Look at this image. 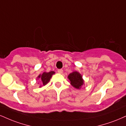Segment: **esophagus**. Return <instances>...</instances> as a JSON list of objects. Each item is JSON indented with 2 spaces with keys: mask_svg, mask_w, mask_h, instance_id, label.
<instances>
[{
  "mask_svg": "<svg viewBox=\"0 0 126 126\" xmlns=\"http://www.w3.org/2000/svg\"><path fill=\"white\" fill-rule=\"evenodd\" d=\"M57 72H58L59 73H60V74H62L63 72V70L62 69H58L57 70Z\"/></svg>",
  "mask_w": 126,
  "mask_h": 126,
  "instance_id": "1",
  "label": "esophagus"
}]
</instances>
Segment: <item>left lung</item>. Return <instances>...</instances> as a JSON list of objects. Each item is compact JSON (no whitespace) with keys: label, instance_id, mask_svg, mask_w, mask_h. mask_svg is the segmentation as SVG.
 Wrapping results in <instances>:
<instances>
[{"label":"left lung","instance_id":"obj_1","mask_svg":"<svg viewBox=\"0 0 126 126\" xmlns=\"http://www.w3.org/2000/svg\"><path fill=\"white\" fill-rule=\"evenodd\" d=\"M70 84L76 89H80L83 84L84 80L82 79V76L78 72H73L69 74L68 76Z\"/></svg>","mask_w":126,"mask_h":126}]
</instances>
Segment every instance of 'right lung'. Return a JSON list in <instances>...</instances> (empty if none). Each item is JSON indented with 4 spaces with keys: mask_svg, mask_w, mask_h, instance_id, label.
Here are the masks:
<instances>
[{
    "mask_svg": "<svg viewBox=\"0 0 126 126\" xmlns=\"http://www.w3.org/2000/svg\"><path fill=\"white\" fill-rule=\"evenodd\" d=\"M54 73H55V72H53V71H51V72H44L43 74L39 75V76L37 77V78L40 79L42 80L43 85L45 86L46 85L47 83H48V81L50 80L52 75Z\"/></svg>",
    "mask_w": 126,
    "mask_h": 126,
    "instance_id": "add662e5",
    "label": "right lung"
}]
</instances>
